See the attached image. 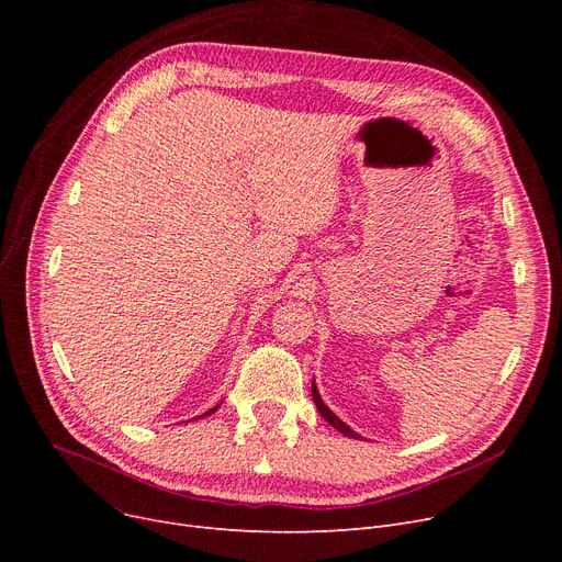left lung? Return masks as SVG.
Returning a JSON list of instances; mask_svg holds the SVG:
<instances>
[{
	"instance_id": "left-lung-1",
	"label": "left lung",
	"mask_w": 562,
	"mask_h": 562,
	"mask_svg": "<svg viewBox=\"0 0 562 562\" xmlns=\"http://www.w3.org/2000/svg\"><path fill=\"white\" fill-rule=\"evenodd\" d=\"M312 398H314V403H316V409L321 412V417L323 419H326L333 428H337L341 435H346V437H352V439H358L360 435L356 432V430H352V428H348L337 415H335V412L326 405V403H323V398H321V394H318V390H316V385H314V382H312Z\"/></svg>"
}]
</instances>
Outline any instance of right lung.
<instances>
[{
	"instance_id": "1",
	"label": "right lung",
	"mask_w": 562,
	"mask_h": 562,
	"mask_svg": "<svg viewBox=\"0 0 562 562\" xmlns=\"http://www.w3.org/2000/svg\"><path fill=\"white\" fill-rule=\"evenodd\" d=\"M216 409H218V405H216V407H212V409H206V412H204V415H206V417H210V415H214V412H216ZM195 419H198V417H195Z\"/></svg>"
}]
</instances>
